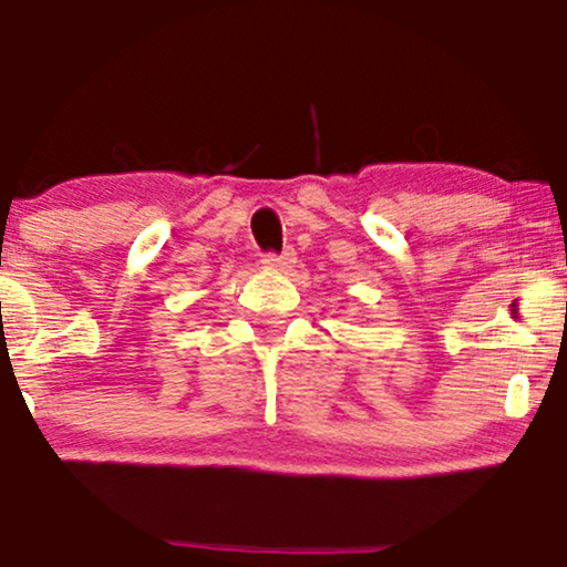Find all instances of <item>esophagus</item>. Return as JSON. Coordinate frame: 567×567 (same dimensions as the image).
<instances>
[{
	"label": "esophagus",
	"instance_id": "obj_1",
	"mask_svg": "<svg viewBox=\"0 0 567 567\" xmlns=\"http://www.w3.org/2000/svg\"><path fill=\"white\" fill-rule=\"evenodd\" d=\"M296 248H282V251L279 254H275V251H267L261 256V264L264 267H269V269H290L292 264H296Z\"/></svg>",
	"mask_w": 567,
	"mask_h": 567
}]
</instances>
